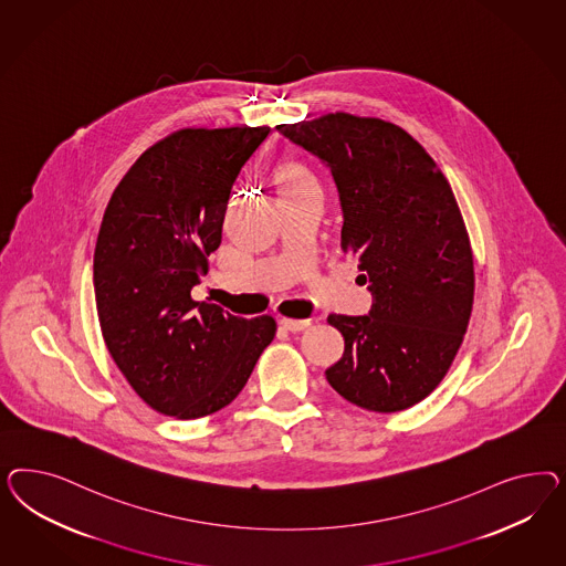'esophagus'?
Listing matches in <instances>:
<instances>
[{
    "mask_svg": "<svg viewBox=\"0 0 566 566\" xmlns=\"http://www.w3.org/2000/svg\"><path fill=\"white\" fill-rule=\"evenodd\" d=\"M280 324H282L284 329H289V332H301V329L311 326V319H291V317H282Z\"/></svg>",
    "mask_w": 566,
    "mask_h": 566,
    "instance_id": "obj_1",
    "label": "esophagus"
}]
</instances>
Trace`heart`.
Wrapping results in <instances>:
<instances>
[{"instance_id": "1", "label": "heart", "mask_w": 566, "mask_h": 566, "mask_svg": "<svg viewBox=\"0 0 566 566\" xmlns=\"http://www.w3.org/2000/svg\"><path fill=\"white\" fill-rule=\"evenodd\" d=\"M275 185H277V192H294V190L305 189L308 185H315L311 174H308L303 166L298 164H284L277 174H275Z\"/></svg>"}]
</instances>
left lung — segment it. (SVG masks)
<instances>
[{
    "label": "left lung",
    "mask_w": 566,
    "mask_h": 566,
    "mask_svg": "<svg viewBox=\"0 0 566 566\" xmlns=\"http://www.w3.org/2000/svg\"><path fill=\"white\" fill-rule=\"evenodd\" d=\"M277 130L332 171L340 247L374 294L369 315L327 317L344 336L327 381L360 409L405 411L444 379L473 308V251L454 192L392 122L334 112Z\"/></svg>",
    "instance_id": "left-lung-1"
}]
</instances>
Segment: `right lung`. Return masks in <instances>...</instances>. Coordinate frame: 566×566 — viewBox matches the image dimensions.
Here are the masks:
<instances>
[{
    "mask_svg": "<svg viewBox=\"0 0 566 566\" xmlns=\"http://www.w3.org/2000/svg\"><path fill=\"white\" fill-rule=\"evenodd\" d=\"M270 126L180 128L124 174L93 258L103 340L154 411L199 419L230 405L275 336L190 291L222 242L230 190Z\"/></svg>",
    "mask_w": 566,
    "mask_h": 566,
    "instance_id": "right-lung-1",
    "label": "right lung"
}]
</instances>
